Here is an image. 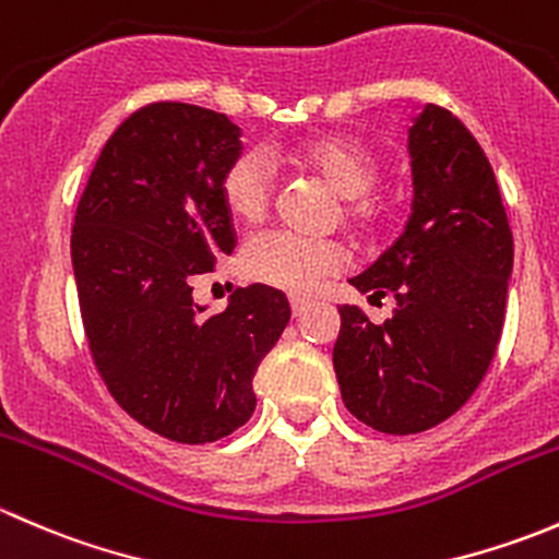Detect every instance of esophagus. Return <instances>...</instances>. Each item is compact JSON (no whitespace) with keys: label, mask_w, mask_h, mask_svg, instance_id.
Masks as SVG:
<instances>
[{"label":"esophagus","mask_w":559,"mask_h":559,"mask_svg":"<svg viewBox=\"0 0 559 559\" xmlns=\"http://www.w3.org/2000/svg\"><path fill=\"white\" fill-rule=\"evenodd\" d=\"M289 306H292V313L302 316L308 308H311V300H306V297H289Z\"/></svg>","instance_id":"34e87169"}]
</instances>
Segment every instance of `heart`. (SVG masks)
Masks as SVG:
<instances>
[{"instance_id":"b5f03b06","label":"heart","mask_w":559,"mask_h":559,"mask_svg":"<svg viewBox=\"0 0 559 559\" xmlns=\"http://www.w3.org/2000/svg\"><path fill=\"white\" fill-rule=\"evenodd\" d=\"M289 156L295 165L321 175L337 194L346 197V216L354 224L370 227L379 222L381 207L365 197L379 178V165L359 140L346 134H321L297 145ZM222 200L235 222H262L273 202V170L267 159L253 151L235 156L222 175ZM343 262L346 251L335 240L270 229L253 235L243 246L240 273L253 284L306 295L324 275L341 270Z\"/></svg>"}]
</instances>
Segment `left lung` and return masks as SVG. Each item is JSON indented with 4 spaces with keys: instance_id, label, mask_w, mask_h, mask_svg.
Listing matches in <instances>:
<instances>
[{
    "instance_id": "obj_1",
    "label": "left lung",
    "mask_w": 559,
    "mask_h": 559,
    "mask_svg": "<svg viewBox=\"0 0 559 559\" xmlns=\"http://www.w3.org/2000/svg\"><path fill=\"white\" fill-rule=\"evenodd\" d=\"M414 200L403 235L348 284L397 308L373 324L343 306L332 348L346 408L411 436L467 403L498 352L514 238L487 154L465 123L425 105L408 129Z\"/></svg>"
}]
</instances>
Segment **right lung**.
<instances>
[{
  "label": "right lung",
  "mask_w": 559,
  "mask_h": 559,
  "mask_svg": "<svg viewBox=\"0 0 559 559\" xmlns=\"http://www.w3.org/2000/svg\"><path fill=\"white\" fill-rule=\"evenodd\" d=\"M240 127L186 103L140 107L105 143L72 227V270L94 365L132 419L211 443L251 419L253 373L289 324L273 286L235 289L205 316L191 292L233 253L222 175Z\"/></svg>",
  "instance_id": "1"
}]
</instances>
